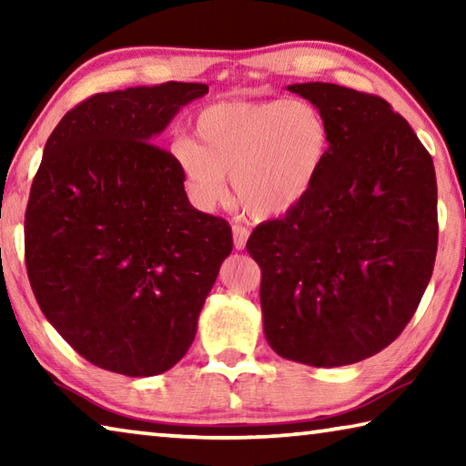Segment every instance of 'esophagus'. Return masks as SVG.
<instances>
[{
    "mask_svg": "<svg viewBox=\"0 0 466 466\" xmlns=\"http://www.w3.org/2000/svg\"><path fill=\"white\" fill-rule=\"evenodd\" d=\"M232 234H234V248L236 250H242L247 247V238H248V228H244L240 224H234L232 226Z\"/></svg>",
    "mask_w": 466,
    "mask_h": 466,
    "instance_id": "1",
    "label": "esophagus"
}]
</instances>
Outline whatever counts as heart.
Masks as SVG:
<instances>
[{
    "mask_svg": "<svg viewBox=\"0 0 466 466\" xmlns=\"http://www.w3.org/2000/svg\"><path fill=\"white\" fill-rule=\"evenodd\" d=\"M195 141L180 137L172 156L191 199L214 209L228 197V177L244 209L278 218L306 199L325 167L330 131L304 100H230L203 108Z\"/></svg>",
    "mask_w": 466,
    "mask_h": 466,
    "instance_id": "b5f03b06",
    "label": "heart"
}]
</instances>
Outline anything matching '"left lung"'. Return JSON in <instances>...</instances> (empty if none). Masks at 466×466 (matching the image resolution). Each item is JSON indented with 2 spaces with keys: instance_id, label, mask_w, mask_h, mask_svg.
Here are the masks:
<instances>
[{
  "instance_id": "obj_1",
  "label": "left lung",
  "mask_w": 466,
  "mask_h": 466,
  "mask_svg": "<svg viewBox=\"0 0 466 466\" xmlns=\"http://www.w3.org/2000/svg\"><path fill=\"white\" fill-rule=\"evenodd\" d=\"M330 131L312 191L255 228L267 343L314 368L356 364L397 339L421 302L438 250L431 156L409 123L374 94L291 84Z\"/></svg>"
}]
</instances>
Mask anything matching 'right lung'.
Here are the masks:
<instances>
[{
	"mask_svg": "<svg viewBox=\"0 0 466 466\" xmlns=\"http://www.w3.org/2000/svg\"><path fill=\"white\" fill-rule=\"evenodd\" d=\"M205 84L94 94L46 139L25 216L26 271L55 330L125 376L170 370L191 347L226 219L197 211L175 156L156 146Z\"/></svg>",
	"mask_w": 466,
	"mask_h": 466,
	"instance_id": "add662e5",
	"label": "right lung"
}]
</instances>
